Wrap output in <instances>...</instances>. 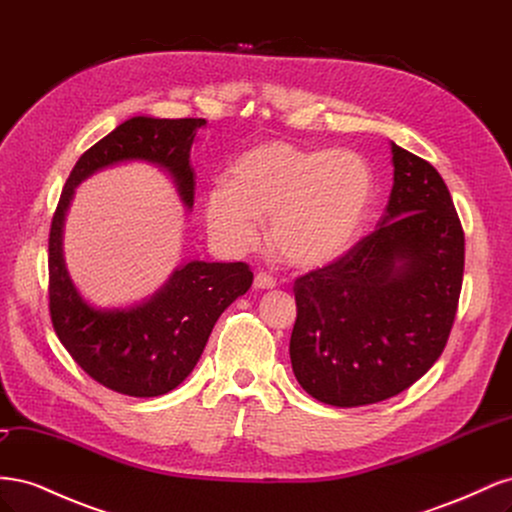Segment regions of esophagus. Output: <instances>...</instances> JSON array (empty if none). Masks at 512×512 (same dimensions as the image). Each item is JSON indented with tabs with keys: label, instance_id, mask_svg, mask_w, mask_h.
<instances>
[{
	"label": "esophagus",
	"instance_id": "34e87169",
	"mask_svg": "<svg viewBox=\"0 0 512 512\" xmlns=\"http://www.w3.org/2000/svg\"><path fill=\"white\" fill-rule=\"evenodd\" d=\"M254 288L256 290H271V288H275V277H271L267 273H256Z\"/></svg>",
	"mask_w": 512,
	"mask_h": 512
}]
</instances>
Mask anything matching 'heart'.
Wrapping results in <instances>:
<instances>
[{
  "label": "heart",
  "instance_id": "heart-1",
  "mask_svg": "<svg viewBox=\"0 0 512 512\" xmlns=\"http://www.w3.org/2000/svg\"><path fill=\"white\" fill-rule=\"evenodd\" d=\"M374 175L354 151L262 143L232 164L228 183L205 194V222L228 252L256 245L269 218V243L284 262L316 269L342 256L367 215Z\"/></svg>",
  "mask_w": 512,
  "mask_h": 512
}]
</instances>
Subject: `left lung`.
I'll return each mask as SVG.
<instances>
[{"mask_svg": "<svg viewBox=\"0 0 512 512\" xmlns=\"http://www.w3.org/2000/svg\"><path fill=\"white\" fill-rule=\"evenodd\" d=\"M393 190L371 235L294 282L290 361L322 404L399 395L438 361L463 282V228L440 173L391 143Z\"/></svg>", "mask_w": 512, "mask_h": 512, "instance_id": "obj_1", "label": "left lung"}]
</instances>
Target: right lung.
Returning a JSON list of instances; mask_svg holds the SVG:
<instances>
[{"instance_id": "obj_1", "label": "right lung", "mask_w": 512, "mask_h": 512, "mask_svg": "<svg viewBox=\"0 0 512 512\" xmlns=\"http://www.w3.org/2000/svg\"><path fill=\"white\" fill-rule=\"evenodd\" d=\"M205 119L132 117L87 149L61 190L49 235V309L59 342L102 386L130 397L166 395L192 374L224 309L250 290L245 262L190 260L168 282L132 307L89 305L70 280L64 260V220L74 188L121 162L166 170L181 203L194 205L190 151Z\"/></svg>"}]
</instances>
